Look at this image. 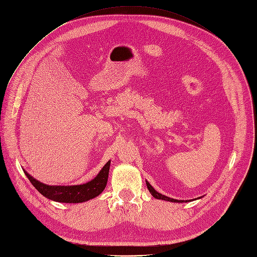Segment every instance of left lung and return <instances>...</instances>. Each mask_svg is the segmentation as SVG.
<instances>
[{"mask_svg": "<svg viewBox=\"0 0 257 257\" xmlns=\"http://www.w3.org/2000/svg\"><path fill=\"white\" fill-rule=\"evenodd\" d=\"M147 186H148V189H149V191L151 192V194L153 195V197L154 198H156V199H159V200H165V201H170V202H174V203H182V202H189L188 200L186 201H184V200H175V199H172V198H169V197H166V196H164V195H162V194H160V193H158L153 186L149 183V181H147Z\"/></svg>", "mask_w": 257, "mask_h": 257, "instance_id": "obj_1", "label": "left lung"}]
</instances>
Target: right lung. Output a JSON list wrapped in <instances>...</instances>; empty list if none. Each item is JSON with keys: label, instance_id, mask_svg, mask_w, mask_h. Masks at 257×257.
Listing matches in <instances>:
<instances>
[{"label": "right lung", "instance_id": "right-lung-1", "mask_svg": "<svg viewBox=\"0 0 257 257\" xmlns=\"http://www.w3.org/2000/svg\"><path fill=\"white\" fill-rule=\"evenodd\" d=\"M110 161H108L98 175L89 182L80 185H47L44 184L25 171L35 188L46 198L60 203H82L100 195L107 182Z\"/></svg>", "mask_w": 257, "mask_h": 257}]
</instances>
